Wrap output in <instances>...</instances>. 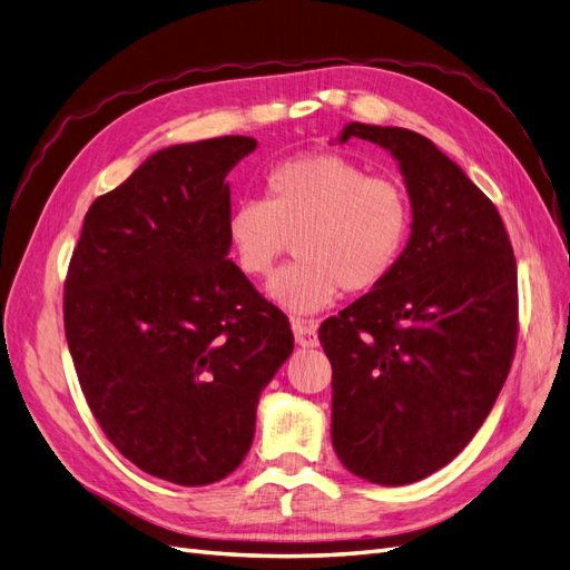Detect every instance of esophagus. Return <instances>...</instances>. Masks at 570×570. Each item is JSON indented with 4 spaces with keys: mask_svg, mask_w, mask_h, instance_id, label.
Segmentation results:
<instances>
[{
    "mask_svg": "<svg viewBox=\"0 0 570 570\" xmlns=\"http://www.w3.org/2000/svg\"><path fill=\"white\" fill-rule=\"evenodd\" d=\"M292 333H295V340L299 347H316L318 344V333H316V323L295 318L292 321Z\"/></svg>",
    "mask_w": 570,
    "mask_h": 570,
    "instance_id": "34e87169",
    "label": "esophagus"
}]
</instances>
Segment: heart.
<instances>
[{
	"label": "heart",
	"instance_id": "b5f03b06",
	"mask_svg": "<svg viewBox=\"0 0 570 570\" xmlns=\"http://www.w3.org/2000/svg\"><path fill=\"white\" fill-rule=\"evenodd\" d=\"M406 189L342 154H306L275 166L264 199L239 202L228 216L235 264L254 281L273 273L295 237L297 262L268 285L295 314L331 306L342 289L361 295L394 271L409 243Z\"/></svg>",
	"mask_w": 570,
	"mask_h": 570
}]
</instances>
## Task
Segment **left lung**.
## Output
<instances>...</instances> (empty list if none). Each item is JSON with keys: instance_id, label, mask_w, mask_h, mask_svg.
Returning a JSON list of instances; mask_svg holds the SVG:
<instances>
[{"instance_id": "obj_1", "label": "left lung", "mask_w": 570, "mask_h": 570, "mask_svg": "<svg viewBox=\"0 0 570 570\" xmlns=\"http://www.w3.org/2000/svg\"><path fill=\"white\" fill-rule=\"evenodd\" d=\"M400 161L411 237L387 278L318 340L333 366V446L375 485H406L473 440L502 390L519 340V275L494 204L406 128L350 124Z\"/></svg>"}]
</instances>
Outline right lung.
<instances>
[{
  "instance_id": "right-lung-1",
  "label": "right lung",
  "mask_w": 570,
  "mask_h": 570,
  "mask_svg": "<svg viewBox=\"0 0 570 570\" xmlns=\"http://www.w3.org/2000/svg\"><path fill=\"white\" fill-rule=\"evenodd\" d=\"M226 135L166 147L92 202L63 283V327L99 428L176 485L247 456L262 390L295 350L289 321L230 258Z\"/></svg>"
}]
</instances>
